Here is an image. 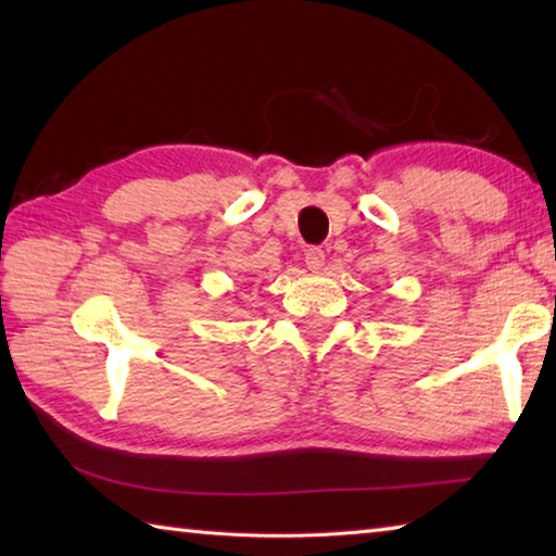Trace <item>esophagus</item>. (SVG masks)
I'll return each instance as SVG.
<instances>
[{"mask_svg": "<svg viewBox=\"0 0 556 556\" xmlns=\"http://www.w3.org/2000/svg\"><path fill=\"white\" fill-rule=\"evenodd\" d=\"M306 265L312 271H321L326 267V252L318 248H308L306 250Z\"/></svg>", "mask_w": 556, "mask_h": 556, "instance_id": "obj_1", "label": "esophagus"}]
</instances>
